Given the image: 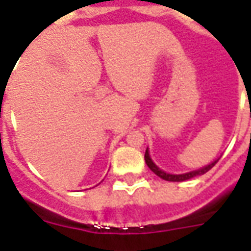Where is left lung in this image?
<instances>
[{"label":"left lung","instance_id":"8db88e82","mask_svg":"<svg viewBox=\"0 0 251 251\" xmlns=\"http://www.w3.org/2000/svg\"><path fill=\"white\" fill-rule=\"evenodd\" d=\"M220 160V157L216 159V160L213 161V163H210L207 166H204V167H201L199 170H193V171H189V173H184V174H170V173H166V171H163L161 169H159L154 163H153L152 157H151V154H149V149L146 148V152H145V161L146 164H148V167L152 170L153 173L156 174L157 176H160L161 179H164V181H171V182H182V181H188V179H191V178H195V176H203V174H206L208 170H211L214 166H216L217 161Z\"/></svg>","mask_w":251,"mask_h":251}]
</instances>
